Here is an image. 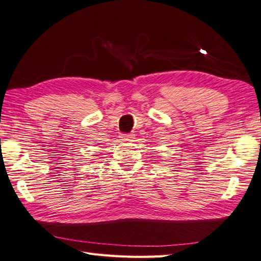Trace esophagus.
Masks as SVG:
<instances>
[{"mask_svg":"<svg viewBox=\"0 0 261 261\" xmlns=\"http://www.w3.org/2000/svg\"><path fill=\"white\" fill-rule=\"evenodd\" d=\"M135 137L134 133H128V134H121L120 138L123 141H133V138Z\"/></svg>","mask_w":261,"mask_h":261,"instance_id":"1","label":"esophagus"}]
</instances>
